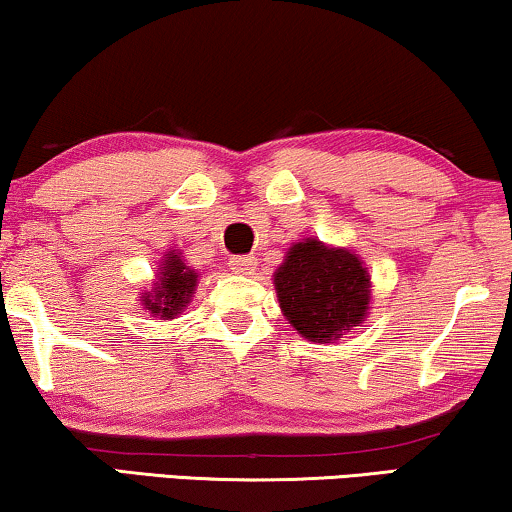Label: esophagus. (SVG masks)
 Listing matches in <instances>:
<instances>
[{
  "mask_svg": "<svg viewBox=\"0 0 512 512\" xmlns=\"http://www.w3.org/2000/svg\"><path fill=\"white\" fill-rule=\"evenodd\" d=\"M230 270L235 272V275H254L256 270V258L254 256H233L230 258Z\"/></svg>",
  "mask_w": 512,
  "mask_h": 512,
  "instance_id": "obj_1",
  "label": "esophagus"
}]
</instances>
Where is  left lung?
<instances>
[{
	"mask_svg": "<svg viewBox=\"0 0 512 512\" xmlns=\"http://www.w3.org/2000/svg\"><path fill=\"white\" fill-rule=\"evenodd\" d=\"M279 310L310 342H335L368 317L373 282L356 251L305 237L272 275Z\"/></svg>",
	"mask_w": 512,
	"mask_h": 512,
	"instance_id": "8db88e82",
	"label": "left lung"
}]
</instances>
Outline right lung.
<instances>
[{
	"label": "right lung",
	"mask_w": 512,
	"mask_h": 512,
	"mask_svg": "<svg viewBox=\"0 0 512 512\" xmlns=\"http://www.w3.org/2000/svg\"><path fill=\"white\" fill-rule=\"evenodd\" d=\"M198 279L200 272L186 263L181 249H167L156 268V282H151V289L139 293V305L151 317L177 319L193 300Z\"/></svg>",
	"instance_id": "add662e5"
}]
</instances>
